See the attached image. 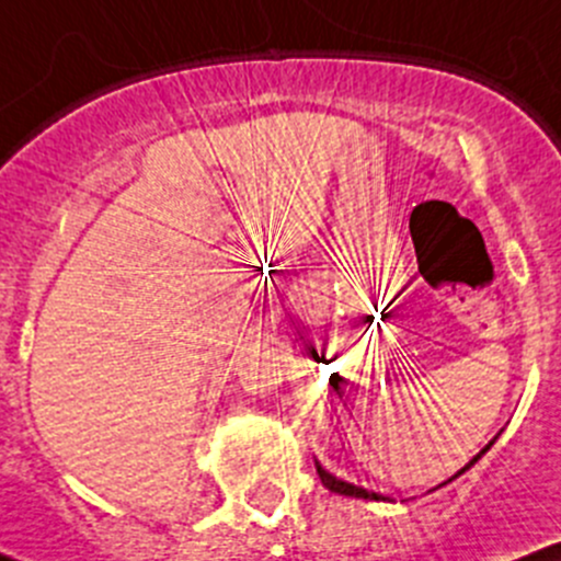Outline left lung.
<instances>
[{"label":"left lung","mask_w":561,"mask_h":561,"mask_svg":"<svg viewBox=\"0 0 561 561\" xmlns=\"http://www.w3.org/2000/svg\"><path fill=\"white\" fill-rule=\"evenodd\" d=\"M491 446H493V440H491V443H488V446H485V448H482V450H480V454H478V456H474V459H472V461H469V465H467L465 469H459V472H456V474L467 472V469H469V467H472V465H474V461H478V459H480V456H482V454H485V450H488V448H491ZM317 472H319V478H321V482H324V488H330V491H332V493H340V495H353V499H369V501H385V499H379V495H377V493H369V491H364V488H356V485H351V482H343V480H337V478H334V474H330V472H327V469H324V467H321V465H319V461H317ZM450 480H454V478H450Z\"/></svg>","instance_id":"obj_1"}]
</instances>
